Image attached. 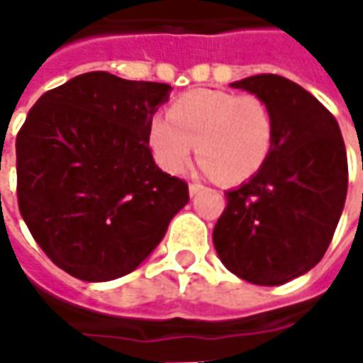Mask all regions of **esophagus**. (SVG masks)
I'll use <instances>...</instances> for the list:
<instances>
[{
	"mask_svg": "<svg viewBox=\"0 0 363 363\" xmlns=\"http://www.w3.org/2000/svg\"><path fill=\"white\" fill-rule=\"evenodd\" d=\"M204 189V186H202V184H200V182H190L189 184V192H190V196H196L198 192H200V190Z\"/></svg>",
	"mask_w": 363,
	"mask_h": 363,
	"instance_id": "obj_1",
	"label": "esophagus"
}]
</instances>
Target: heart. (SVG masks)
<instances>
[{"label":"heart","mask_w":363,"mask_h":363,"mask_svg":"<svg viewBox=\"0 0 363 363\" xmlns=\"http://www.w3.org/2000/svg\"><path fill=\"white\" fill-rule=\"evenodd\" d=\"M147 140L167 173H182L194 145L206 173L233 184L264 165L274 143V118L257 95L198 89L179 96L167 118L151 120Z\"/></svg>","instance_id":"heart-1"}]
</instances>
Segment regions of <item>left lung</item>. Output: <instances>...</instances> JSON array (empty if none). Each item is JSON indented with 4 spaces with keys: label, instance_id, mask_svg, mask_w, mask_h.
Returning <instances> with one entry per match:
<instances>
[{
    "label": "left lung",
    "instance_id": "left-lung-1",
    "mask_svg": "<svg viewBox=\"0 0 363 363\" xmlns=\"http://www.w3.org/2000/svg\"><path fill=\"white\" fill-rule=\"evenodd\" d=\"M260 96L274 118V143L259 173L228 190L213 228L223 267L259 286L309 272L327 252L348 190L338 122L315 96L281 75L231 83Z\"/></svg>",
    "mask_w": 363,
    "mask_h": 363
}]
</instances>
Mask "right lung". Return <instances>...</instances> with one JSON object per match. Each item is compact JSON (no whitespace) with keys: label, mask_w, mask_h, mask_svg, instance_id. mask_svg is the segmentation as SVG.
Returning <instances> with one entry per match:
<instances>
[{"label":"right lung","mask_w":363,"mask_h":363,"mask_svg":"<svg viewBox=\"0 0 363 363\" xmlns=\"http://www.w3.org/2000/svg\"><path fill=\"white\" fill-rule=\"evenodd\" d=\"M169 91L89 72L46 91L17 134L21 216L46 257L79 280L135 270L189 202V184L155 165L147 140Z\"/></svg>","instance_id":"obj_1"}]
</instances>
